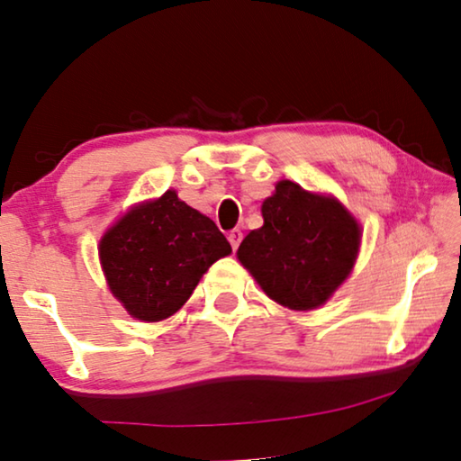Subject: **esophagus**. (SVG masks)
Listing matches in <instances>:
<instances>
[{"instance_id": "1", "label": "esophagus", "mask_w": 461, "mask_h": 461, "mask_svg": "<svg viewBox=\"0 0 461 461\" xmlns=\"http://www.w3.org/2000/svg\"><path fill=\"white\" fill-rule=\"evenodd\" d=\"M228 240H230L231 249H233V250H238L240 242H242V231H240V230H231V231L228 233Z\"/></svg>"}]
</instances>
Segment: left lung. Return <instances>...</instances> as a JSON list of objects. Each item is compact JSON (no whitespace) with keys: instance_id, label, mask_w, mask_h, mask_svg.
<instances>
[{"instance_id":"obj_1","label":"left lung","mask_w":461,"mask_h":461,"mask_svg":"<svg viewBox=\"0 0 461 461\" xmlns=\"http://www.w3.org/2000/svg\"><path fill=\"white\" fill-rule=\"evenodd\" d=\"M263 228L240 244V263L279 304L294 311L325 304L354 267L356 219L335 198L311 194L290 180L263 203Z\"/></svg>"}]
</instances>
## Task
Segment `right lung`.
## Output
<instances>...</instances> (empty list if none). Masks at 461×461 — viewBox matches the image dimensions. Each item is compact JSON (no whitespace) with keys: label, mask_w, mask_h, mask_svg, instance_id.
<instances>
[{"label":"right lung","mask_w":461,"mask_h":461,"mask_svg":"<svg viewBox=\"0 0 461 461\" xmlns=\"http://www.w3.org/2000/svg\"><path fill=\"white\" fill-rule=\"evenodd\" d=\"M230 252L217 225L182 203L174 190L134 207L99 246L113 296L134 319L147 322L171 317L203 273Z\"/></svg>","instance_id":"1"}]
</instances>
